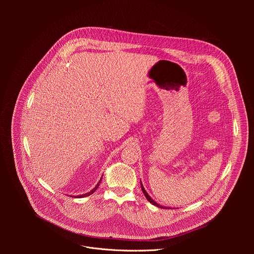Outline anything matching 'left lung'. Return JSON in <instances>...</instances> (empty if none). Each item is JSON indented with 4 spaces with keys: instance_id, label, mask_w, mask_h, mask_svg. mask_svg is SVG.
I'll list each match as a JSON object with an SVG mask.
<instances>
[{
    "instance_id": "8db88e82",
    "label": "left lung",
    "mask_w": 254,
    "mask_h": 254,
    "mask_svg": "<svg viewBox=\"0 0 254 254\" xmlns=\"http://www.w3.org/2000/svg\"><path fill=\"white\" fill-rule=\"evenodd\" d=\"M140 187H141V191H142V193L144 194V196H146V198L148 199V201L150 202V203H152L153 205H155V206H157V207H159V208H163L164 209V206H162V205H160V204H158L156 201H154L150 196H149V194L147 193V191L144 190V188H143V186H142V184H141V182H140ZM165 209H166V207H165Z\"/></svg>"
}]
</instances>
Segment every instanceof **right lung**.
Instances as JSON below:
<instances>
[{"label": "right lung", "mask_w": 254, "mask_h": 254, "mask_svg": "<svg viewBox=\"0 0 254 254\" xmlns=\"http://www.w3.org/2000/svg\"><path fill=\"white\" fill-rule=\"evenodd\" d=\"M101 178H102V177H101ZM100 181H101V179L99 180V182L97 183V185H96V186H95V187H94V188H93L91 191H89L88 193H85V194H83V195H79L78 197H79V198H82V197H86V196H89V195H91L92 193H94V191H95V190L98 188V186H99V184H100Z\"/></svg>", "instance_id": "obj_1"}]
</instances>
